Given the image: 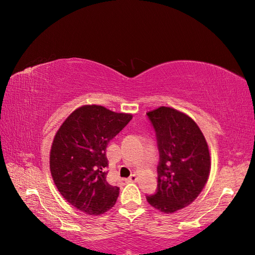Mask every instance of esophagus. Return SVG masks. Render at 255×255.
Instances as JSON below:
<instances>
[{
	"mask_svg": "<svg viewBox=\"0 0 255 255\" xmlns=\"http://www.w3.org/2000/svg\"><path fill=\"white\" fill-rule=\"evenodd\" d=\"M137 180H138V176H137V174H131V175H130V177L128 178V181H129V182H137Z\"/></svg>",
	"mask_w": 255,
	"mask_h": 255,
	"instance_id": "34e87169",
	"label": "esophagus"
}]
</instances>
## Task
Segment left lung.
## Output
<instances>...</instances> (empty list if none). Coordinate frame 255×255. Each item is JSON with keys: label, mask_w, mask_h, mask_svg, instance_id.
<instances>
[{"label": "left lung", "mask_w": 255, "mask_h": 255, "mask_svg": "<svg viewBox=\"0 0 255 255\" xmlns=\"http://www.w3.org/2000/svg\"><path fill=\"white\" fill-rule=\"evenodd\" d=\"M147 116L160 153L158 188L147 200L161 213L172 214L192 204L207 183L211 162L208 144L186 114L161 106Z\"/></svg>", "instance_id": "left-lung-1"}]
</instances>
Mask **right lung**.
<instances>
[{"label":"right lung","mask_w":255,"mask_h":255,"mask_svg":"<svg viewBox=\"0 0 255 255\" xmlns=\"http://www.w3.org/2000/svg\"><path fill=\"white\" fill-rule=\"evenodd\" d=\"M131 118L104 106L84 105L59 128L50 150V172L58 191L73 207L97 216L115 205L119 187L106 181V148Z\"/></svg>","instance_id":"obj_1"}]
</instances>
